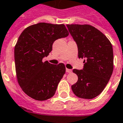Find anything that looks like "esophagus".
<instances>
[{
	"label": "esophagus",
	"instance_id": "obj_1",
	"mask_svg": "<svg viewBox=\"0 0 123 123\" xmlns=\"http://www.w3.org/2000/svg\"><path fill=\"white\" fill-rule=\"evenodd\" d=\"M66 72L68 73H71L72 72V70L71 69H68V68H66Z\"/></svg>",
	"mask_w": 123,
	"mask_h": 123
}]
</instances>
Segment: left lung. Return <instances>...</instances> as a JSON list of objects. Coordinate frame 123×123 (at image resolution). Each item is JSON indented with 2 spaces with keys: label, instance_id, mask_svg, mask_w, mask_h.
I'll use <instances>...</instances> for the list:
<instances>
[{
  "label": "left lung",
  "instance_id": "1",
  "mask_svg": "<svg viewBox=\"0 0 123 123\" xmlns=\"http://www.w3.org/2000/svg\"><path fill=\"white\" fill-rule=\"evenodd\" d=\"M78 49V58L84 59L82 70L73 69L78 80L71 86L74 94L83 99H93L103 92L114 69L111 43L105 35L88 24H67Z\"/></svg>",
  "mask_w": 123,
  "mask_h": 123
}]
</instances>
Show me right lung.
Listing matches in <instances>:
<instances>
[{"label": "right lung", "mask_w": 123, "mask_h": 123, "mask_svg": "<svg viewBox=\"0 0 123 123\" xmlns=\"http://www.w3.org/2000/svg\"><path fill=\"white\" fill-rule=\"evenodd\" d=\"M68 35L64 24L44 22L30 25L20 35L15 47L17 81L23 91L35 100H47L55 95L65 67L62 63L43 62L42 59L52 51L55 40Z\"/></svg>", "instance_id": "add662e5"}]
</instances>
